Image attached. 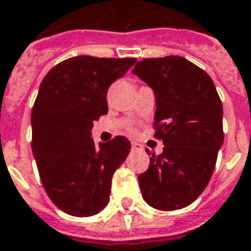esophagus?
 <instances>
[{"instance_id":"1","label":"esophagus","mask_w":251,"mask_h":251,"mask_svg":"<svg viewBox=\"0 0 251 251\" xmlns=\"http://www.w3.org/2000/svg\"><path fill=\"white\" fill-rule=\"evenodd\" d=\"M131 149H132V151H142L144 148H142V145L137 144V142H132V144H131Z\"/></svg>"}]
</instances>
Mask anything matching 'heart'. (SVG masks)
<instances>
[{
    "label": "heart",
    "mask_w": 251,
    "mask_h": 251,
    "mask_svg": "<svg viewBox=\"0 0 251 251\" xmlns=\"http://www.w3.org/2000/svg\"><path fill=\"white\" fill-rule=\"evenodd\" d=\"M129 129H131V128H129ZM131 131H132V129H131Z\"/></svg>",
    "instance_id": "1"
}]
</instances>
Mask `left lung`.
<instances>
[{
  "label": "left lung",
  "instance_id": "1",
  "mask_svg": "<svg viewBox=\"0 0 251 251\" xmlns=\"http://www.w3.org/2000/svg\"><path fill=\"white\" fill-rule=\"evenodd\" d=\"M132 73L154 91V137L164 145L138 176L142 198L157 210L184 208L204 191L216 167L224 142L221 99L210 75L181 56L142 59Z\"/></svg>",
  "mask_w": 251,
  "mask_h": 251
}]
</instances>
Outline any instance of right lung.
<instances>
[{"label":"right lung","instance_id":"1","mask_svg":"<svg viewBox=\"0 0 251 251\" xmlns=\"http://www.w3.org/2000/svg\"><path fill=\"white\" fill-rule=\"evenodd\" d=\"M135 62L75 56L52 67L40 85L31 110V149L45 192L66 214L95 216L109 203L112 176L131 145L122 135L97 145L91 129L107 113L109 87Z\"/></svg>","mask_w":251,"mask_h":251}]
</instances>
